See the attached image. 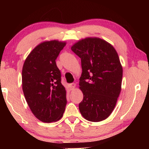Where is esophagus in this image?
<instances>
[{
    "label": "esophagus",
    "instance_id": "obj_1",
    "mask_svg": "<svg viewBox=\"0 0 149 149\" xmlns=\"http://www.w3.org/2000/svg\"><path fill=\"white\" fill-rule=\"evenodd\" d=\"M69 86H70V89H72L74 88L75 86H76V84H75L74 83H70V84L69 85Z\"/></svg>",
    "mask_w": 149,
    "mask_h": 149
}]
</instances>
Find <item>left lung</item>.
I'll return each instance as SVG.
<instances>
[{
  "label": "left lung",
  "mask_w": 149,
  "mask_h": 149,
  "mask_svg": "<svg viewBox=\"0 0 149 149\" xmlns=\"http://www.w3.org/2000/svg\"><path fill=\"white\" fill-rule=\"evenodd\" d=\"M71 49L81 58L79 88L83 99L79 108L87 121L98 122L109 117L121 92L123 68L115 48L99 38H86Z\"/></svg>",
  "instance_id": "1"
}]
</instances>
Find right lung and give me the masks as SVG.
<instances>
[{
  "label": "right lung",
  "instance_id": "1",
  "mask_svg": "<svg viewBox=\"0 0 149 149\" xmlns=\"http://www.w3.org/2000/svg\"><path fill=\"white\" fill-rule=\"evenodd\" d=\"M66 42L45 41L30 52L22 68V89L32 113L40 121L60 120L65 111L66 91L56 60Z\"/></svg>",
  "mask_w": 149,
  "mask_h": 149
}]
</instances>
